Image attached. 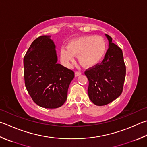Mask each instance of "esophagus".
I'll use <instances>...</instances> for the list:
<instances>
[{
  "instance_id": "esophagus-1",
  "label": "esophagus",
  "mask_w": 147,
  "mask_h": 147,
  "mask_svg": "<svg viewBox=\"0 0 147 147\" xmlns=\"http://www.w3.org/2000/svg\"><path fill=\"white\" fill-rule=\"evenodd\" d=\"M81 74H82L81 72H80V71H76L75 72V76H78L79 75H81Z\"/></svg>"
}]
</instances>
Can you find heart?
<instances>
[{"instance_id":"obj_1","label":"heart","mask_w":147,"mask_h":147,"mask_svg":"<svg viewBox=\"0 0 147 147\" xmlns=\"http://www.w3.org/2000/svg\"><path fill=\"white\" fill-rule=\"evenodd\" d=\"M107 44L103 37L89 35L74 39L67 47L61 48L60 56L67 64L73 62L74 56H78V62L85 67L94 66L102 59L105 54Z\"/></svg>"}]
</instances>
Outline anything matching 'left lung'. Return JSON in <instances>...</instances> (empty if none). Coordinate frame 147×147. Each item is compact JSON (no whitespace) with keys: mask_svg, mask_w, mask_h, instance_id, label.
Segmentation results:
<instances>
[{"mask_svg":"<svg viewBox=\"0 0 147 147\" xmlns=\"http://www.w3.org/2000/svg\"><path fill=\"white\" fill-rule=\"evenodd\" d=\"M105 36L109 49L103 60L85 72L89 80V98L98 106L105 105L121 95L126 74L122 50L112 42L110 36Z\"/></svg>","mask_w":147,"mask_h":147,"instance_id":"left-lung-1","label":"left lung"}]
</instances>
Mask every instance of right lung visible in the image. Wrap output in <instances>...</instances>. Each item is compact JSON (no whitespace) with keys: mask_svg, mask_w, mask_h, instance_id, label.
Here are the masks:
<instances>
[{"mask_svg":"<svg viewBox=\"0 0 147 147\" xmlns=\"http://www.w3.org/2000/svg\"><path fill=\"white\" fill-rule=\"evenodd\" d=\"M51 36H39L32 42L24 58L25 85L32 100L46 109L62 106L67 98L74 73L60 63Z\"/></svg>","mask_w":147,"mask_h":147,"instance_id":"obj_1","label":"right lung"}]
</instances>
